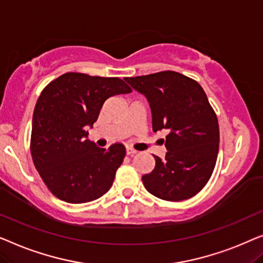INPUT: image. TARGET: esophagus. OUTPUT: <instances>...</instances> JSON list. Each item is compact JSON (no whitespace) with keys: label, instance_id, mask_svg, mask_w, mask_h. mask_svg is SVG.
I'll return each instance as SVG.
<instances>
[{"label":"esophagus","instance_id":"esophagus-1","mask_svg":"<svg viewBox=\"0 0 263 263\" xmlns=\"http://www.w3.org/2000/svg\"><path fill=\"white\" fill-rule=\"evenodd\" d=\"M126 154L128 155V156H133V155L137 154V150L132 149V147H130V146H127L126 147Z\"/></svg>","mask_w":263,"mask_h":263}]
</instances>
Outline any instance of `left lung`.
<instances>
[{
	"mask_svg": "<svg viewBox=\"0 0 263 263\" xmlns=\"http://www.w3.org/2000/svg\"><path fill=\"white\" fill-rule=\"evenodd\" d=\"M133 89L147 99L153 131L165 130L164 158L143 175L146 191L168 201L198 194L212 175L219 150L216 113L197 81L175 71L125 77Z\"/></svg>",
	"mask_w": 263,
	"mask_h": 263,
	"instance_id": "left-lung-1",
	"label": "left lung"
}]
</instances>
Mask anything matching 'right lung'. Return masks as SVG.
I'll return each instance as SVG.
<instances>
[{"label": "right lung", "instance_id": "right-lung-1", "mask_svg": "<svg viewBox=\"0 0 263 263\" xmlns=\"http://www.w3.org/2000/svg\"><path fill=\"white\" fill-rule=\"evenodd\" d=\"M131 91L118 77L80 72H66L44 88L33 113L31 154L54 197L83 204L109 191L126 150L121 143L99 147L87 130L107 99Z\"/></svg>", "mask_w": 263, "mask_h": 263}]
</instances>
